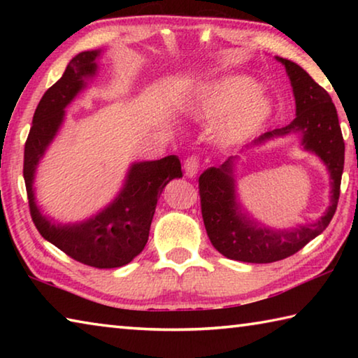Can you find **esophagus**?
<instances>
[{"label": "esophagus", "instance_id": "esophagus-1", "mask_svg": "<svg viewBox=\"0 0 358 358\" xmlns=\"http://www.w3.org/2000/svg\"><path fill=\"white\" fill-rule=\"evenodd\" d=\"M199 166H201V159L199 156H191L185 161V173L187 178H194L199 172Z\"/></svg>", "mask_w": 358, "mask_h": 358}]
</instances>
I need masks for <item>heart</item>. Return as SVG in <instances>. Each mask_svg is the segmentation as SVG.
I'll return each mask as SVG.
<instances>
[{"label":"heart","instance_id":"b5f03b06","mask_svg":"<svg viewBox=\"0 0 358 358\" xmlns=\"http://www.w3.org/2000/svg\"><path fill=\"white\" fill-rule=\"evenodd\" d=\"M270 96L246 76H227L210 83L187 110L197 120L217 121L215 137L221 145L243 142L270 117Z\"/></svg>","mask_w":358,"mask_h":358}]
</instances>
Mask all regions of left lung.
<instances>
[{
  "instance_id": "left-lung-1",
  "label": "left lung",
  "mask_w": 358,
  "mask_h": 358,
  "mask_svg": "<svg viewBox=\"0 0 358 358\" xmlns=\"http://www.w3.org/2000/svg\"><path fill=\"white\" fill-rule=\"evenodd\" d=\"M276 59L284 64L290 78L296 117L281 129L265 132L254 141V145L299 132L303 148L317 155L330 173V205L324 216L313 224H300L284 230L259 227L257 222L241 213L237 202L234 180V161L237 156L229 157L220 167L207 169L199 177V194L208 238L222 256L241 262L270 264L292 256L324 232L338 207L344 169V141L335 104L330 94L299 64L280 57Z\"/></svg>"
}]
</instances>
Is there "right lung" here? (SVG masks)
<instances>
[{"mask_svg": "<svg viewBox=\"0 0 358 358\" xmlns=\"http://www.w3.org/2000/svg\"><path fill=\"white\" fill-rule=\"evenodd\" d=\"M99 55L101 50L78 53L71 59L62 78L42 96L25 143L23 178L29 213L42 237L77 262L94 268H117L142 252L148 241L157 199L169 181L183 177L177 156L134 162L126 175L123 189L113 202L83 222H52L41 213L33 189L36 169L63 124L64 108L87 87L85 80L96 74Z\"/></svg>", "mask_w": 358, "mask_h": 358, "instance_id": "1", "label": "right lung"}]
</instances>
